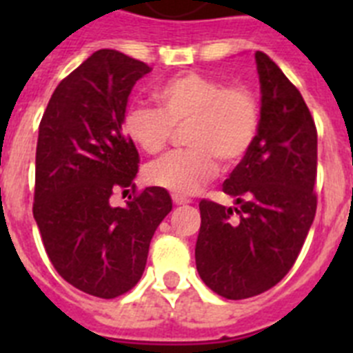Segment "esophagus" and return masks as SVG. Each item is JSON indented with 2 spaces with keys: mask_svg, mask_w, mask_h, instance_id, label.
Segmentation results:
<instances>
[{
  "mask_svg": "<svg viewBox=\"0 0 353 353\" xmlns=\"http://www.w3.org/2000/svg\"><path fill=\"white\" fill-rule=\"evenodd\" d=\"M171 198H173V203H174V205H187V203H191V199L185 198V196L173 194V196H171Z\"/></svg>",
  "mask_w": 353,
  "mask_h": 353,
  "instance_id": "esophagus-1",
  "label": "esophagus"
}]
</instances>
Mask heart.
Segmentation results:
<instances>
[{"instance_id": "b5f03b06", "label": "heart", "mask_w": 353, "mask_h": 353, "mask_svg": "<svg viewBox=\"0 0 353 353\" xmlns=\"http://www.w3.org/2000/svg\"><path fill=\"white\" fill-rule=\"evenodd\" d=\"M157 108L132 105L123 130L145 154H159L174 129L183 130L189 148L176 150L145 168L152 185L174 194H194L223 168L245 159L260 130V102L248 84H226L201 72H182L155 90Z\"/></svg>"}]
</instances>
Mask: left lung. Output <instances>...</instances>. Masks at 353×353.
<instances>
[{"mask_svg":"<svg viewBox=\"0 0 353 353\" xmlns=\"http://www.w3.org/2000/svg\"><path fill=\"white\" fill-rule=\"evenodd\" d=\"M260 130L251 152L224 180L235 208L201 199L196 267L217 295L240 301L288 274L316 214V125L301 92L265 52Z\"/></svg>","mask_w":353,"mask_h":353,"instance_id":"1","label":"left lung"}]
</instances>
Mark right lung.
Returning a JSON list of instances; mask_svg holds the SVG:
<instances>
[{
    "label": "right lung",
    "mask_w": 353,
    "mask_h": 353,
    "mask_svg": "<svg viewBox=\"0 0 353 353\" xmlns=\"http://www.w3.org/2000/svg\"><path fill=\"white\" fill-rule=\"evenodd\" d=\"M150 70L101 49L56 86L40 120L33 217L56 272L93 297L136 286L171 212L166 189H136L139 154L121 127L130 90ZM117 192H133L123 208L110 203Z\"/></svg>",
    "instance_id": "right-lung-1"
}]
</instances>
